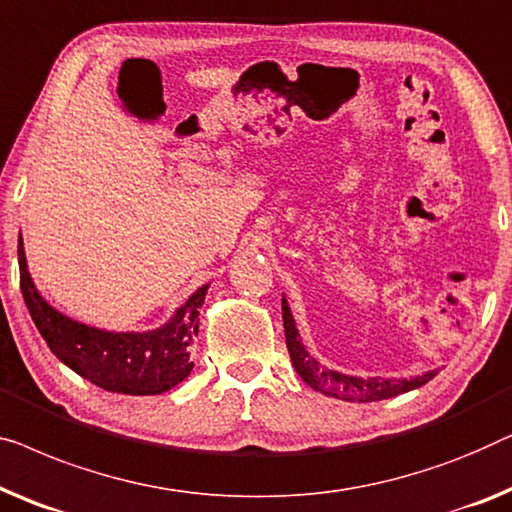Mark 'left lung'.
<instances>
[{"label": "left lung", "instance_id": "left-lung-1", "mask_svg": "<svg viewBox=\"0 0 512 512\" xmlns=\"http://www.w3.org/2000/svg\"><path fill=\"white\" fill-rule=\"evenodd\" d=\"M281 318H284V332H286V348L291 355V362L295 372L300 374V379L305 381L309 388L321 390L325 395L344 399V402H381V399L402 395L413 388H420L427 381H432L436 372H427L422 376H416L411 381H397V379H358V376H346L332 369H325L311 358L305 351V346L300 344L298 330H295V321L288 309L286 300H281Z\"/></svg>", "mask_w": 512, "mask_h": 512}]
</instances>
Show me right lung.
<instances>
[{"label":"right lung","instance_id":"right-lung-1","mask_svg":"<svg viewBox=\"0 0 512 512\" xmlns=\"http://www.w3.org/2000/svg\"><path fill=\"white\" fill-rule=\"evenodd\" d=\"M18 263L20 291L34 325L50 351L83 379L122 395H159L187 379L194 369L189 346L198 335V309L207 286L198 288L164 328L106 332L71 321L41 298L27 272L22 238H18Z\"/></svg>","mask_w":512,"mask_h":512}]
</instances>
